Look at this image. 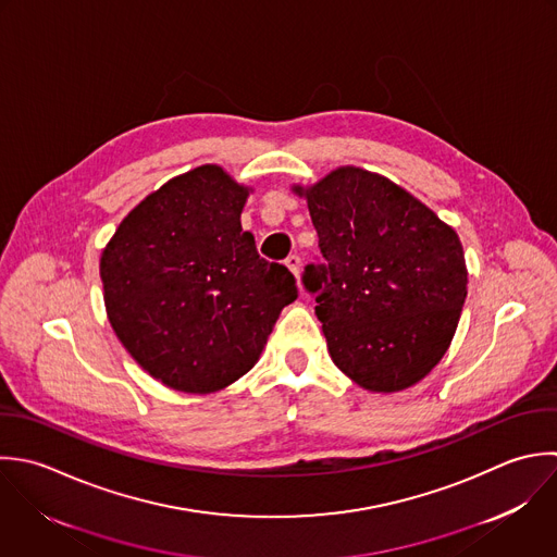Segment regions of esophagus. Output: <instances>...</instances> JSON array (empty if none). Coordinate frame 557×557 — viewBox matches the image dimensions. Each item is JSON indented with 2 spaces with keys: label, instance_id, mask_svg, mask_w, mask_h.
<instances>
[{
  "label": "esophagus",
  "instance_id": "1",
  "mask_svg": "<svg viewBox=\"0 0 557 557\" xmlns=\"http://www.w3.org/2000/svg\"><path fill=\"white\" fill-rule=\"evenodd\" d=\"M284 262H286V267H288V269L293 271V275H295V277H299V267H301V258H299L297 253H290V256H288V258H286Z\"/></svg>",
  "mask_w": 557,
  "mask_h": 557
}]
</instances>
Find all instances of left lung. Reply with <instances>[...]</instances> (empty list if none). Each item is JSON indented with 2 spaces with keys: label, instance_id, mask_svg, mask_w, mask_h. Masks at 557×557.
<instances>
[{
  "label": "left lung",
  "instance_id": "obj_1",
  "mask_svg": "<svg viewBox=\"0 0 557 557\" xmlns=\"http://www.w3.org/2000/svg\"><path fill=\"white\" fill-rule=\"evenodd\" d=\"M306 195L321 262L304 269L334 364L373 393L404 391L445 356L467 299L458 234L391 180L356 166Z\"/></svg>",
  "mask_w": 557,
  "mask_h": 557
}]
</instances>
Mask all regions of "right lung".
Instances as JSON below:
<instances>
[{
	"label": "right lung",
	"mask_w": 557,
	"mask_h": 557,
	"mask_svg": "<svg viewBox=\"0 0 557 557\" xmlns=\"http://www.w3.org/2000/svg\"><path fill=\"white\" fill-rule=\"evenodd\" d=\"M247 188L203 164L169 180L116 227L101 253L112 330L162 384L212 393L258 360L293 273L264 260L240 227Z\"/></svg>",
	"instance_id": "right-lung-1"
}]
</instances>
